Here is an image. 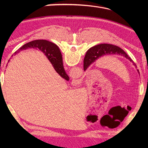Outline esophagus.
Listing matches in <instances>:
<instances>
[{
    "mask_svg": "<svg viewBox=\"0 0 148 148\" xmlns=\"http://www.w3.org/2000/svg\"><path fill=\"white\" fill-rule=\"evenodd\" d=\"M76 84H79V81H76Z\"/></svg>",
    "mask_w": 148,
    "mask_h": 148,
    "instance_id": "obj_1",
    "label": "esophagus"
}]
</instances>
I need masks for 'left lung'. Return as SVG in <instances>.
Listing matches in <instances>:
<instances>
[{"label":"left lung","mask_w":148,"mask_h":148,"mask_svg":"<svg viewBox=\"0 0 148 148\" xmlns=\"http://www.w3.org/2000/svg\"><path fill=\"white\" fill-rule=\"evenodd\" d=\"M56 48H57L58 50H60L57 46H56ZM114 54H118L124 56V57L128 59L130 62H132L135 66H136V64L133 62L132 60L128 56L127 53L121 48H119V47L117 46L109 45V44H100V45L92 47V48H90L87 51L85 57H84L86 58L87 62L85 65H84V69H86L90 65V64H92L96 60L101 58L102 56ZM137 71L139 72V70Z\"/></svg>","instance_id":"obj_1"}]
</instances>
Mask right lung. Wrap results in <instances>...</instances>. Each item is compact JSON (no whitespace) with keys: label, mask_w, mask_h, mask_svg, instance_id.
Segmentation results:
<instances>
[{"label":"right lung","mask_w":148,"mask_h":148,"mask_svg":"<svg viewBox=\"0 0 148 148\" xmlns=\"http://www.w3.org/2000/svg\"><path fill=\"white\" fill-rule=\"evenodd\" d=\"M27 48H37L43 52L60 76L66 80H69V77L64 69L60 51L56 48L55 44L46 40H35L21 46L14 54L16 55L17 53Z\"/></svg>","instance_id":"1"}]
</instances>
